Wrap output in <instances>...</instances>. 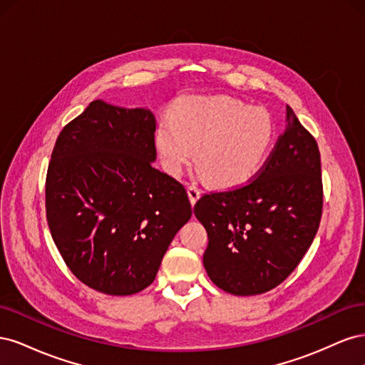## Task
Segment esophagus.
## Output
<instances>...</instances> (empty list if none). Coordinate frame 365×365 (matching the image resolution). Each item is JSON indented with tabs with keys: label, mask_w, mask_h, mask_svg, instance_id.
Listing matches in <instances>:
<instances>
[{
	"label": "esophagus",
	"mask_w": 365,
	"mask_h": 365,
	"mask_svg": "<svg viewBox=\"0 0 365 365\" xmlns=\"http://www.w3.org/2000/svg\"><path fill=\"white\" fill-rule=\"evenodd\" d=\"M187 193H189V197H190V202L195 204L197 200H200L201 196V189L195 184H189V187H187Z\"/></svg>",
	"instance_id": "obj_1"
}]
</instances>
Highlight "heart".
Returning a JSON list of instances; mask_svg holds the SVG:
<instances>
[{
    "mask_svg": "<svg viewBox=\"0 0 365 365\" xmlns=\"http://www.w3.org/2000/svg\"><path fill=\"white\" fill-rule=\"evenodd\" d=\"M275 121L263 108L228 96L184 97L155 129L165 170L181 175L196 155L201 173L220 189L244 185L267 163Z\"/></svg>",
    "mask_w": 365,
    "mask_h": 365,
    "instance_id": "obj_1",
    "label": "heart"
}]
</instances>
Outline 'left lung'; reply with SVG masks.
I'll return each instance as SVG.
<instances>
[{
    "label": "left lung",
    "mask_w": 365,
    "mask_h": 365,
    "mask_svg": "<svg viewBox=\"0 0 365 365\" xmlns=\"http://www.w3.org/2000/svg\"><path fill=\"white\" fill-rule=\"evenodd\" d=\"M288 126L251 181L202 195L204 267L225 292L257 295L279 286L311 247L323 213L322 160L314 135L291 109Z\"/></svg>",
    "instance_id": "left-lung-1"
}]
</instances>
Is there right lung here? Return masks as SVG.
I'll use <instances>...</instances> for the list:
<instances>
[{
    "mask_svg": "<svg viewBox=\"0 0 365 365\" xmlns=\"http://www.w3.org/2000/svg\"><path fill=\"white\" fill-rule=\"evenodd\" d=\"M155 129L149 109L94 101L63 126L53 148L46 180L50 233L70 271L98 292L148 288L192 216L184 185L152 165Z\"/></svg>",
    "mask_w": 365,
    "mask_h": 365,
    "instance_id": "obj_1",
    "label": "right lung"
}]
</instances>
